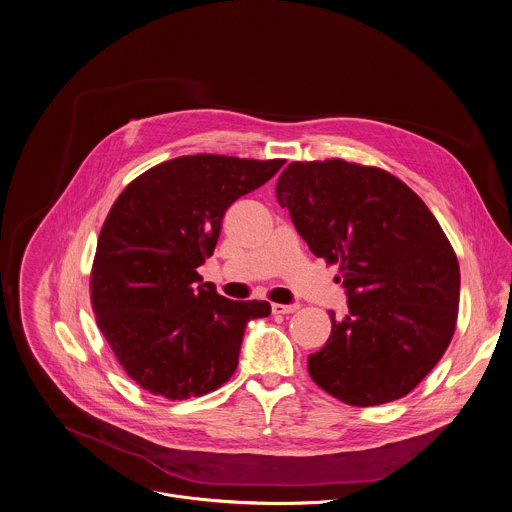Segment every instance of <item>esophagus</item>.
<instances>
[{
    "label": "esophagus",
    "instance_id": "34e87169",
    "mask_svg": "<svg viewBox=\"0 0 512 512\" xmlns=\"http://www.w3.org/2000/svg\"><path fill=\"white\" fill-rule=\"evenodd\" d=\"M271 310L273 314H292L298 310V304H271Z\"/></svg>",
    "mask_w": 512,
    "mask_h": 512
}]
</instances>
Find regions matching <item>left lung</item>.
Here are the masks:
<instances>
[{
	"label": "left lung",
	"mask_w": 512,
	"mask_h": 512,
	"mask_svg": "<svg viewBox=\"0 0 512 512\" xmlns=\"http://www.w3.org/2000/svg\"><path fill=\"white\" fill-rule=\"evenodd\" d=\"M277 200L316 257L338 265L349 312L308 355L312 381L351 406L408 395L454 338L459 263L422 198L379 167L294 161Z\"/></svg>",
	"instance_id": "1"
}]
</instances>
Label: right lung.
Returning a JSON list of instances; mask_svg holds the SVG:
<instances>
[{"label": "right lung", "instance_id": "1", "mask_svg": "<svg viewBox=\"0 0 512 512\" xmlns=\"http://www.w3.org/2000/svg\"><path fill=\"white\" fill-rule=\"evenodd\" d=\"M284 159L184 155L131 180L102 226L90 271L96 324L123 371L151 395L184 400L237 369L249 320L265 300H228L198 267L212 257L229 206Z\"/></svg>", "mask_w": 512, "mask_h": 512}]
</instances>
